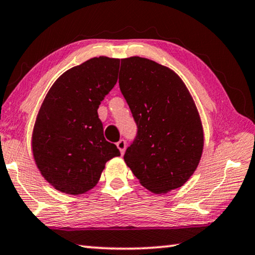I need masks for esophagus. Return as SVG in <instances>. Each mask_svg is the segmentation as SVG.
I'll return each instance as SVG.
<instances>
[{"instance_id": "1", "label": "esophagus", "mask_w": 255, "mask_h": 255, "mask_svg": "<svg viewBox=\"0 0 255 255\" xmlns=\"http://www.w3.org/2000/svg\"><path fill=\"white\" fill-rule=\"evenodd\" d=\"M116 145H118L121 155H123L125 152V148H127V142H125V140H120L119 142L116 143Z\"/></svg>"}]
</instances>
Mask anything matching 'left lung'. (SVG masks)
I'll return each mask as SVG.
<instances>
[{"instance_id": "8db88e82", "label": "left lung", "mask_w": 255, "mask_h": 255, "mask_svg": "<svg viewBox=\"0 0 255 255\" xmlns=\"http://www.w3.org/2000/svg\"><path fill=\"white\" fill-rule=\"evenodd\" d=\"M119 79L137 127L124 161L152 193L184 185L203 150L202 123L184 82L167 66L139 56L121 61Z\"/></svg>"}]
</instances>
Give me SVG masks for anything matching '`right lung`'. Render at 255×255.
<instances>
[{
    "instance_id": "right-lung-1",
    "label": "right lung",
    "mask_w": 255,
    "mask_h": 255,
    "mask_svg": "<svg viewBox=\"0 0 255 255\" xmlns=\"http://www.w3.org/2000/svg\"><path fill=\"white\" fill-rule=\"evenodd\" d=\"M119 68V58H90L62 74L41 104L32 155L40 174L57 191L86 193L98 183L106 162L121 156L104 137L97 113L118 82Z\"/></svg>"
}]
</instances>
